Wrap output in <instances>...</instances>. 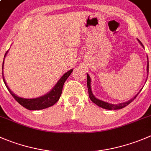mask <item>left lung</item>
Wrapping results in <instances>:
<instances>
[{
	"label": "left lung",
	"instance_id": "1",
	"mask_svg": "<svg viewBox=\"0 0 151 151\" xmlns=\"http://www.w3.org/2000/svg\"><path fill=\"white\" fill-rule=\"evenodd\" d=\"M138 41L139 42L140 44L142 46V47H144L142 45V43H141V41H139V40H138ZM147 60H148V58H147ZM147 73H148V70H149L148 61H147ZM87 86H88V96H89V98L91 99V100L93 103H95L96 105H97L98 106L100 107V108H105V109H107V110H117V109H121V108H123L124 107L127 106V105H129L131 102H133V100H134V99L137 97V95L139 93V92L141 91V90H142L141 89V90H140V91L139 92V93H137V94L136 95V96H134L133 99H131V100L128 101V102H122V103L117 104V105H114V104H111V103H108V102H104V101H102V100H100V99H97V98H96L94 96H93V93H92V91H91V78L88 74H87Z\"/></svg>",
	"mask_w": 151,
	"mask_h": 151
}]
</instances>
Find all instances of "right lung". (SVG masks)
Returning a JSON list of instances; mask_svg holds the SVG:
<instances>
[{"mask_svg":"<svg viewBox=\"0 0 151 151\" xmlns=\"http://www.w3.org/2000/svg\"><path fill=\"white\" fill-rule=\"evenodd\" d=\"M3 67H4V63H3ZM72 71L73 69H71L68 71H67L65 74H63V77L60 79L59 81L55 85V87L49 93L40 96V97L35 98V99H25V98L19 97V96H16L13 92H12L9 88L7 86L5 80H4V74H3V80H4V83H5L7 89L9 90V93H11L12 96L14 98V99L20 105H21L22 106L26 108V109L31 110V111H34V110H41L46 108H49L50 106H52V105H55L59 100L60 97L61 96V93H62L64 83L67 80V78L69 77L70 74H71Z\"/></svg>","mask_w":151,"mask_h":151,"instance_id":"add662e5","label":"right lung"}]
</instances>
